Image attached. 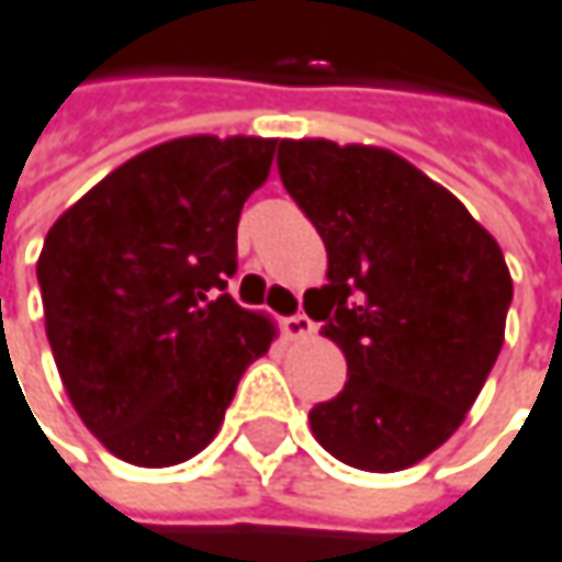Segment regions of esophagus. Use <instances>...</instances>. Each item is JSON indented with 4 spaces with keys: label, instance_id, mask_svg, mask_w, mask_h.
<instances>
[{
    "label": "esophagus",
    "instance_id": "esophagus-1",
    "mask_svg": "<svg viewBox=\"0 0 562 562\" xmlns=\"http://www.w3.org/2000/svg\"><path fill=\"white\" fill-rule=\"evenodd\" d=\"M282 330H285L289 340H305V337L314 334V321L308 314H292V317L282 321Z\"/></svg>",
    "mask_w": 562,
    "mask_h": 562
}]
</instances>
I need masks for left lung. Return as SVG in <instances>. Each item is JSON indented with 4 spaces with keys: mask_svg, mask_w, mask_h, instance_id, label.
Masks as SVG:
<instances>
[{
    "mask_svg": "<svg viewBox=\"0 0 562 562\" xmlns=\"http://www.w3.org/2000/svg\"><path fill=\"white\" fill-rule=\"evenodd\" d=\"M282 187L327 248L305 312L347 356V384L308 413L314 439L359 471H404L464 423L512 302L496 238L401 155L282 139Z\"/></svg>",
    "mask_w": 562,
    "mask_h": 562,
    "instance_id": "8db88e82",
    "label": "left lung"
}]
</instances>
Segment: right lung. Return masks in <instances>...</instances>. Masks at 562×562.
<instances>
[{
    "mask_svg": "<svg viewBox=\"0 0 562 562\" xmlns=\"http://www.w3.org/2000/svg\"><path fill=\"white\" fill-rule=\"evenodd\" d=\"M277 139L183 136L139 151L53 222L37 260L63 387L126 464L171 468L210 446L277 327L225 289L238 215Z\"/></svg>",
    "mask_w": 562,
    "mask_h": 562,
    "instance_id": "1",
    "label": "right lung"
}]
</instances>
